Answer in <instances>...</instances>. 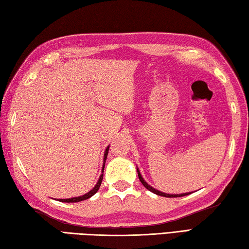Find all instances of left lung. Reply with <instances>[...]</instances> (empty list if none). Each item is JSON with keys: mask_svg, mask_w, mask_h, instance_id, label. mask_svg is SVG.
Listing matches in <instances>:
<instances>
[{"mask_svg": "<svg viewBox=\"0 0 249 249\" xmlns=\"http://www.w3.org/2000/svg\"><path fill=\"white\" fill-rule=\"evenodd\" d=\"M138 174H139V178H140L141 182H142V184L144 185L145 188H146V189H148V190H149V191H151V192H154V194L158 195V196H165V197H178V196H188V195H190V192H187V194H181V195H169V194H164V192H161V191H159V190H157V189L153 188V187H151V186H149L148 184H147V182L144 180L143 177H142V175H141V173H140V170H139V169H138Z\"/></svg>", "mask_w": 249, "mask_h": 249, "instance_id": "obj_1", "label": "left lung"}]
</instances>
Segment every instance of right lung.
Returning <instances> with one entry per match:
<instances>
[{
  "label": "right lung",
  "mask_w": 249,
  "mask_h": 249,
  "mask_svg": "<svg viewBox=\"0 0 249 249\" xmlns=\"http://www.w3.org/2000/svg\"><path fill=\"white\" fill-rule=\"evenodd\" d=\"M108 148L109 146H107V148L105 149V153H104V163H103V166H102V174H101L100 178L98 180V182H96V185L93 187L92 189H91L89 192H87V194L82 196H75V197H71V199H59L60 202H67V203H75V202H80V201H84V200H87L89 199V197H91L92 196H94L96 194V191L99 190L101 184H102V179H103V172H104V166H105V161H106V158H107V155H108Z\"/></svg>",
  "instance_id": "right-lung-1"
}]
</instances>
